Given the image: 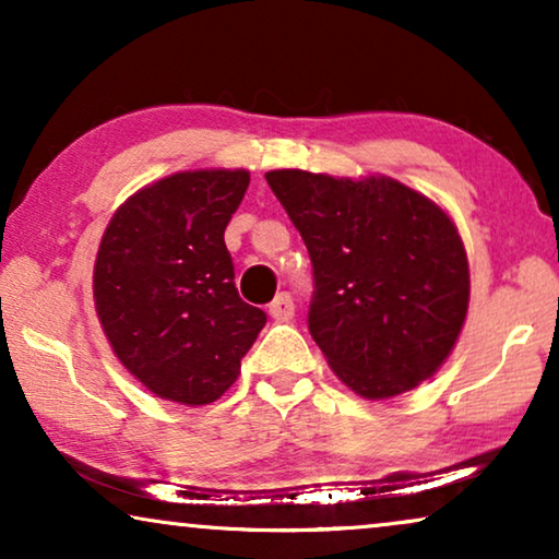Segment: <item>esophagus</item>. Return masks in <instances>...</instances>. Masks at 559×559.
<instances>
[{
  "label": "esophagus",
  "mask_w": 559,
  "mask_h": 559,
  "mask_svg": "<svg viewBox=\"0 0 559 559\" xmlns=\"http://www.w3.org/2000/svg\"><path fill=\"white\" fill-rule=\"evenodd\" d=\"M270 316L274 320H280V323H285V320L295 316V302H293V297H289V293H280L277 297H274L270 305Z\"/></svg>",
  "instance_id": "obj_1"
}]
</instances>
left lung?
<instances>
[{"instance_id":"obj_1","label":"left lung","mask_w":559,"mask_h":559,"mask_svg":"<svg viewBox=\"0 0 559 559\" xmlns=\"http://www.w3.org/2000/svg\"><path fill=\"white\" fill-rule=\"evenodd\" d=\"M264 178L308 247V328L335 377L364 400L430 379L461 335L471 297L468 257L448 213L386 175Z\"/></svg>"}]
</instances>
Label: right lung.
<instances>
[{"label": "right lung", "mask_w": 559, "mask_h": 559, "mask_svg": "<svg viewBox=\"0 0 559 559\" xmlns=\"http://www.w3.org/2000/svg\"><path fill=\"white\" fill-rule=\"evenodd\" d=\"M249 170H188L127 198L98 243L94 302L121 366L163 400L216 402L266 323L236 293L224 231Z\"/></svg>", "instance_id": "right-lung-1"}]
</instances>
